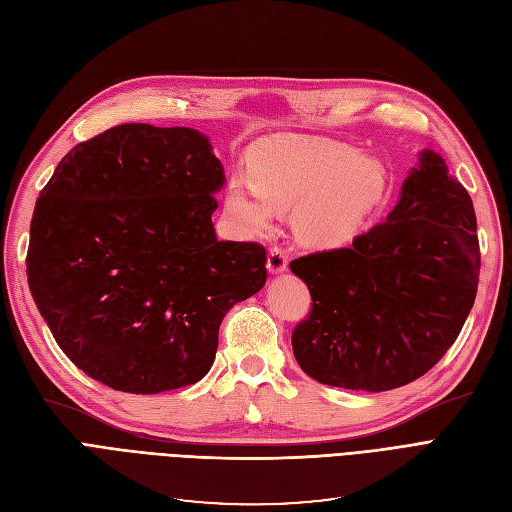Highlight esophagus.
Masks as SVG:
<instances>
[{"label": "esophagus", "instance_id": "obj_1", "mask_svg": "<svg viewBox=\"0 0 512 512\" xmlns=\"http://www.w3.org/2000/svg\"><path fill=\"white\" fill-rule=\"evenodd\" d=\"M267 269L269 273L277 275V273H284L288 269V254L282 247H273L267 256Z\"/></svg>", "mask_w": 512, "mask_h": 512}]
</instances>
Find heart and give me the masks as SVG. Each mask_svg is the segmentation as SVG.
Wrapping results in <instances>:
<instances>
[{
    "label": "heart",
    "mask_w": 512,
    "mask_h": 512,
    "mask_svg": "<svg viewBox=\"0 0 512 512\" xmlns=\"http://www.w3.org/2000/svg\"><path fill=\"white\" fill-rule=\"evenodd\" d=\"M252 189L232 179L226 211L243 230L260 235L271 209L294 211L299 235L314 245L348 241L382 198L386 173L378 160L329 138H282L252 160Z\"/></svg>",
    "instance_id": "b5f03b06"
}]
</instances>
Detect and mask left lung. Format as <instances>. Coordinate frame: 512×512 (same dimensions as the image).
<instances>
[{"label":"left lung","mask_w":512,"mask_h":512,"mask_svg":"<svg viewBox=\"0 0 512 512\" xmlns=\"http://www.w3.org/2000/svg\"><path fill=\"white\" fill-rule=\"evenodd\" d=\"M312 294L292 333L307 376L350 391H391L436 365L476 299V213L440 153L425 149L386 220L350 247L290 262Z\"/></svg>","instance_id":"left-lung-1"}]
</instances>
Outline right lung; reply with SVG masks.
<instances>
[{"label": "right lung", "mask_w": 512, "mask_h": 512, "mask_svg": "<svg viewBox=\"0 0 512 512\" xmlns=\"http://www.w3.org/2000/svg\"><path fill=\"white\" fill-rule=\"evenodd\" d=\"M224 181L205 134L149 123L57 164L29 226L27 282L89 378L153 395L207 376L228 309L267 282L265 247L215 237Z\"/></svg>", "instance_id": "add662e5"}]
</instances>
